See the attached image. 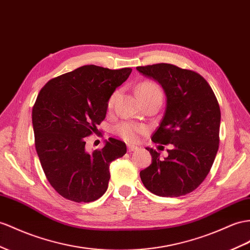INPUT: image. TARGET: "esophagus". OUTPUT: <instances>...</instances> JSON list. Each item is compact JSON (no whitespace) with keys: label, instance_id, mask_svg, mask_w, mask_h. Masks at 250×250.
<instances>
[{"label":"esophagus","instance_id":"34e87169","mask_svg":"<svg viewBox=\"0 0 250 250\" xmlns=\"http://www.w3.org/2000/svg\"><path fill=\"white\" fill-rule=\"evenodd\" d=\"M138 150V148L136 146H133V145H127V151L129 152H133V151H136Z\"/></svg>","mask_w":250,"mask_h":250}]
</instances>
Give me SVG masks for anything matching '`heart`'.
<instances>
[{
	"label": "heart",
	"instance_id": "1",
	"mask_svg": "<svg viewBox=\"0 0 250 250\" xmlns=\"http://www.w3.org/2000/svg\"><path fill=\"white\" fill-rule=\"evenodd\" d=\"M138 94L142 99H148L152 97H162L163 92L162 88L159 87L155 82L152 81H144L140 83L137 87ZM118 96V91H115L107 100V107L111 108L114 104ZM146 131L145 125L133 124V123H119L114 126V132L119 135L121 138H124L126 142H135L138 138V134Z\"/></svg>",
	"mask_w": 250,
	"mask_h": 250
}]
</instances>
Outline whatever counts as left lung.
I'll return each instance as SVG.
<instances>
[{"mask_svg":"<svg viewBox=\"0 0 250 250\" xmlns=\"http://www.w3.org/2000/svg\"><path fill=\"white\" fill-rule=\"evenodd\" d=\"M136 69L157 81L167 97L164 117L152 142L173 146L165 159L159 158L156 150L146 148L152 163L140 171V178L158 196L188 194L206 178L219 150V102L208 82L193 70L168 63Z\"/></svg>","mask_w":250,"mask_h":250,"instance_id":"obj_1","label":"left lung"}]
</instances>
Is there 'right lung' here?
Segmentation results:
<instances>
[{
    "label": "right lung",
    "instance_id": "1",
    "mask_svg": "<svg viewBox=\"0 0 250 250\" xmlns=\"http://www.w3.org/2000/svg\"><path fill=\"white\" fill-rule=\"evenodd\" d=\"M132 68L83 65L49 80L33 107L35 146L52 187L66 200L89 203L104 194L110 164L126 146L108 138L101 150L85 151V137L105 118L107 100Z\"/></svg>",
    "mask_w": 250,
    "mask_h": 250
}]
</instances>
